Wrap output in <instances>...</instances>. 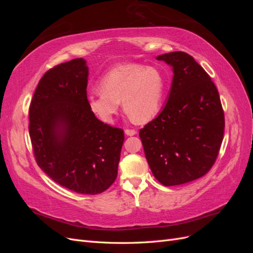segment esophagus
I'll use <instances>...</instances> for the list:
<instances>
[{
	"label": "esophagus",
	"mask_w": 253,
	"mask_h": 253,
	"mask_svg": "<svg viewBox=\"0 0 253 253\" xmlns=\"http://www.w3.org/2000/svg\"><path fill=\"white\" fill-rule=\"evenodd\" d=\"M125 133H126V135H127V136H134V135L137 134V132L135 131V129H129V128H126V131H125Z\"/></svg>",
	"instance_id": "1"
}]
</instances>
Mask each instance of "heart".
Wrapping results in <instances>:
<instances>
[{"instance_id":"1","label":"heart","mask_w":253,"mask_h":253,"mask_svg":"<svg viewBox=\"0 0 253 253\" xmlns=\"http://www.w3.org/2000/svg\"><path fill=\"white\" fill-rule=\"evenodd\" d=\"M98 86L100 90L87 98L88 109L96 118L112 125L121 101L129 118L136 124H145L162 109L166 80L157 67L125 63L106 72Z\"/></svg>"}]
</instances>
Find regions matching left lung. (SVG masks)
Here are the masks:
<instances>
[{
    "instance_id": "1",
    "label": "left lung",
    "mask_w": 253,
    "mask_h": 253,
    "mask_svg": "<svg viewBox=\"0 0 253 253\" xmlns=\"http://www.w3.org/2000/svg\"><path fill=\"white\" fill-rule=\"evenodd\" d=\"M172 67L167 103L158 116L139 131L145 158L164 186L202 177L217 157L225 118L216 86L188 53L156 57Z\"/></svg>"
}]
</instances>
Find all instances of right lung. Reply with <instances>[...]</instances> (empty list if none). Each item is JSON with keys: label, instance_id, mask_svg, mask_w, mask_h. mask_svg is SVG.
Segmentation results:
<instances>
[{"label": "right lung", "instance_id": "right-lung-1", "mask_svg": "<svg viewBox=\"0 0 253 253\" xmlns=\"http://www.w3.org/2000/svg\"><path fill=\"white\" fill-rule=\"evenodd\" d=\"M87 80L83 58L45 74L30 103L29 136L38 166L53 181L94 195L116 179L125 134L90 113Z\"/></svg>", "mask_w": 253, "mask_h": 253}]
</instances>
